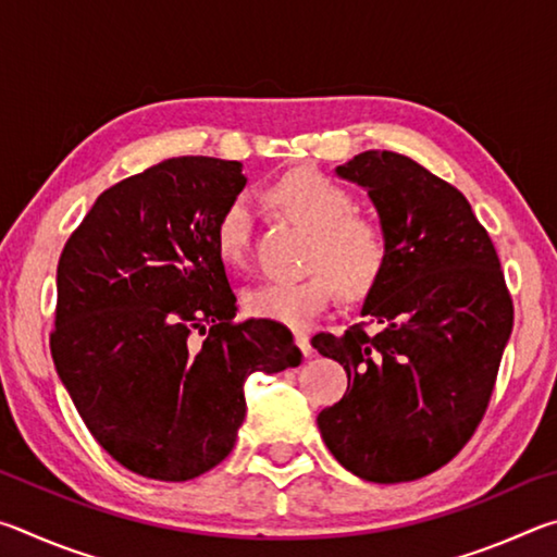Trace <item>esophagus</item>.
I'll list each match as a JSON object with an SVG mask.
<instances>
[{"label":"esophagus","instance_id":"obj_1","mask_svg":"<svg viewBox=\"0 0 557 557\" xmlns=\"http://www.w3.org/2000/svg\"><path fill=\"white\" fill-rule=\"evenodd\" d=\"M295 344H297V348H299V351L305 354V356L312 354V344H309V336H307L305 332H297V334H295Z\"/></svg>","mask_w":557,"mask_h":557}]
</instances>
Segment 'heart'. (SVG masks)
<instances>
[{"label":"heart","instance_id":"b5f03b06","mask_svg":"<svg viewBox=\"0 0 557 557\" xmlns=\"http://www.w3.org/2000/svg\"><path fill=\"white\" fill-rule=\"evenodd\" d=\"M268 201L309 231L305 275L268 280L243 295L250 317L292 329H305L324 312L336 289L361 299L379 285L391 258L383 223L354 211V196L342 184L312 169L280 176L268 188ZM215 252L225 268L240 270L250 256V209L233 201L215 223Z\"/></svg>","mask_w":557,"mask_h":557}]
</instances>
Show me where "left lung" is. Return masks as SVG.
Returning <instances> with one entry per match:
<instances>
[{
	"label": "left lung",
	"instance_id": "1",
	"mask_svg": "<svg viewBox=\"0 0 557 557\" xmlns=\"http://www.w3.org/2000/svg\"><path fill=\"white\" fill-rule=\"evenodd\" d=\"M336 176L369 191L391 258L361 307L373 329L317 334L348 388L317 425L338 465L375 484L428 476L474 435L492 398L513 305L469 201L410 157L361 152Z\"/></svg>",
	"mask_w": 557,
	"mask_h": 557
}]
</instances>
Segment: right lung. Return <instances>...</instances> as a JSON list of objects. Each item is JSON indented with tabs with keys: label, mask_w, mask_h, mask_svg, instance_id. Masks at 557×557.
Masks as SVG:
<instances>
[{
	"label": "right lung",
	"mask_w": 557,
	"mask_h": 557,
	"mask_svg": "<svg viewBox=\"0 0 557 557\" xmlns=\"http://www.w3.org/2000/svg\"><path fill=\"white\" fill-rule=\"evenodd\" d=\"M245 182L240 162L164 159L102 191L61 252L55 373L98 445L139 476L213 469L243 425L248 375L301 363L282 324H233L213 235Z\"/></svg>",
	"instance_id": "add662e5"
}]
</instances>
